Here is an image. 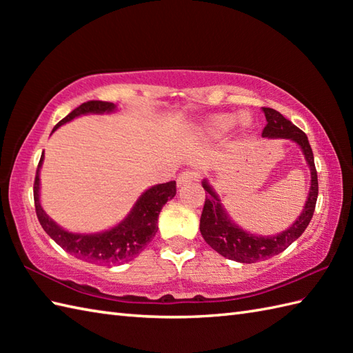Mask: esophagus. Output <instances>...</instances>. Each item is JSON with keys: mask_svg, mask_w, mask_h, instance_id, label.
<instances>
[{"mask_svg": "<svg viewBox=\"0 0 353 353\" xmlns=\"http://www.w3.org/2000/svg\"><path fill=\"white\" fill-rule=\"evenodd\" d=\"M196 181H199V174L196 171H191V170H185L177 176V185L179 186H183L185 183L196 182Z\"/></svg>", "mask_w": 353, "mask_h": 353, "instance_id": "34e87169", "label": "esophagus"}]
</instances>
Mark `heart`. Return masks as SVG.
I'll return each instance as SVG.
<instances>
[{
  "label": "heart",
  "instance_id": "obj_1",
  "mask_svg": "<svg viewBox=\"0 0 353 353\" xmlns=\"http://www.w3.org/2000/svg\"><path fill=\"white\" fill-rule=\"evenodd\" d=\"M234 123H235V117H232V115H216L211 119L209 125H211V129L214 132H226ZM241 123L245 124L244 118H241Z\"/></svg>",
  "mask_w": 353,
  "mask_h": 353
}]
</instances>
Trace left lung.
<instances>
[{"mask_svg":"<svg viewBox=\"0 0 353 353\" xmlns=\"http://www.w3.org/2000/svg\"><path fill=\"white\" fill-rule=\"evenodd\" d=\"M262 110H264L267 119V125L262 130V137L273 139H291L302 148L305 159L311 170V188L301 216L292 223L291 228L274 236H261L238 228L230 220L228 212L224 211L221 201L212 190V186L208 183V181L201 182L206 191L203 212H201L200 216L201 236L221 256L243 262V264H253V262L272 258L274 254L283 252L292 241H296L303 234L305 229L308 228L319 196L317 170L316 165H314V154L308 137L277 110L270 108H262Z\"/></svg>","mask_w":353,"mask_h":353,"instance_id":"obj_1","label":"left lung"}]
</instances>
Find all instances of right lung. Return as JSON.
<instances>
[{
    "label": "right lung",
    "instance_id": "obj_1",
    "mask_svg": "<svg viewBox=\"0 0 353 353\" xmlns=\"http://www.w3.org/2000/svg\"><path fill=\"white\" fill-rule=\"evenodd\" d=\"M117 106L109 101H86L74 109L71 114L66 115L62 121L56 124L57 127L71 121L76 117L86 114H104V112H114ZM43 153L41 156L39 165L36 170L33 196L36 215L42 229L54 239V241L77 259L91 262V264L112 265L124 264L132 261L145 249V245L152 241L157 232V216L161 214L162 206L168 200L176 196V182L171 181L167 183L154 185L148 188L137 200L132 211L127 214L125 219L118 223L115 228L100 234H72L62 229L45 214L39 201V170L42 167Z\"/></svg>",
    "mask_w": 353,
    "mask_h": 353
}]
</instances>
